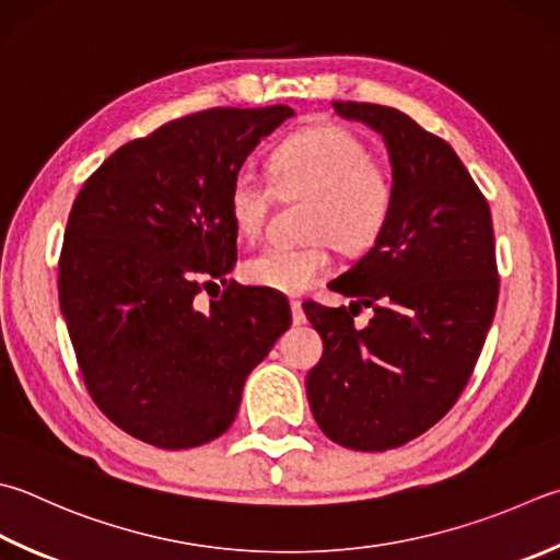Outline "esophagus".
Here are the masks:
<instances>
[{"label":"esophagus","instance_id":"esophagus-1","mask_svg":"<svg viewBox=\"0 0 560 560\" xmlns=\"http://www.w3.org/2000/svg\"><path fill=\"white\" fill-rule=\"evenodd\" d=\"M290 310H292V322H294V324H304V322H307V316H304V310H302V302H300V300H292V302H290Z\"/></svg>","mask_w":560,"mask_h":560}]
</instances>
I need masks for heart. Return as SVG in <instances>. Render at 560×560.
I'll return each mask as SVG.
<instances>
[{
	"label": "heart",
	"instance_id": "b5f03b06",
	"mask_svg": "<svg viewBox=\"0 0 560 560\" xmlns=\"http://www.w3.org/2000/svg\"><path fill=\"white\" fill-rule=\"evenodd\" d=\"M270 185L250 171L236 173L229 187V219L236 234L256 238L266 226L276 195L284 202L310 199L302 246L270 244L241 266L256 288L302 294L331 270V250L363 253L383 234L393 214L395 187L371 161L351 131L319 126L292 136L270 158Z\"/></svg>",
	"mask_w": 560,
	"mask_h": 560
}]
</instances>
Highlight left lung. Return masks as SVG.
<instances>
[{
  "instance_id": "left-lung-1",
  "label": "left lung",
  "mask_w": 560,
  "mask_h": 560,
  "mask_svg": "<svg viewBox=\"0 0 560 560\" xmlns=\"http://www.w3.org/2000/svg\"><path fill=\"white\" fill-rule=\"evenodd\" d=\"M383 136L393 214L373 248L331 282L346 307L307 302L324 353L307 373L316 424L334 444L387 451L446 415L478 363L498 307L490 207L451 145L393 107L334 102ZM373 306L365 330L352 307Z\"/></svg>"
}]
</instances>
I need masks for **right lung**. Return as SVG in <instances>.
<instances>
[{
	"label": "right lung",
	"mask_w": 560,
	"mask_h": 560,
	"mask_svg": "<svg viewBox=\"0 0 560 560\" xmlns=\"http://www.w3.org/2000/svg\"><path fill=\"white\" fill-rule=\"evenodd\" d=\"M290 116L284 104L183 116L114 151L70 209L62 319L94 405L145 444L177 451L224 434L246 377L292 322L280 294L226 280L231 180ZM217 281L222 298L197 311Z\"/></svg>",
	"instance_id": "add662e5"
}]
</instances>
